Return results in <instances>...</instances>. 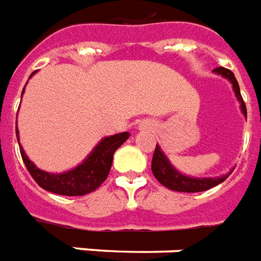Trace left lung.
Masks as SVG:
<instances>
[{"label":"left lung","instance_id":"8db88e82","mask_svg":"<svg viewBox=\"0 0 261 261\" xmlns=\"http://www.w3.org/2000/svg\"><path fill=\"white\" fill-rule=\"evenodd\" d=\"M213 72L217 75H221L222 78L228 79L229 82L232 83L234 95H236L237 101L240 102V109L243 112L244 117L247 118V108H245V103H244L241 93H240L239 82L234 78V74L230 70L224 67L214 68ZM151 168L153 175H155V178L164 187L174 190V191H183V193H199V191H206V190L212 189V187L224 182L225 179L228 178L229 175L232 174V171L234 170V167H233L228 174L216 176V178H197V176H190V175L182 174L178 168H175L171 164V162L168 160L166 153L162 151L159 144H156L153 158H152Z\"/></svg>","mask_w":261,"mask_h":261}]
</instances>
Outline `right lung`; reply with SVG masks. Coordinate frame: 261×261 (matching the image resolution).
I'll return each mask as SVG.
<instances>
[{
    "instance_id": "obj_1",
    "label": "right lung",
    "mask_w": 261,
    "mask_h": 261,
    "mask_svg": "<svg viewBox=\"0 0 261 261\" xmlns=\"http://www.w3.org/2000/svg\"><path fill=\"white\" fill-rule=\"evenodd\" d=\"M35 74H36V71H33L29 78H32ZM24 90L25 87L22 89L21 97L24 94ZM16 136H17L24 164L28 168L29 174L32 175V178L35 179V182L41 189L47 190L49 193L74 197V195H85V194L91 193L105 182V179L109 175L110 167H112L114 152L117 151L120 145H122L125 141L128 140L130 133L122 132L116 133L113 136L103 137L93 148V151L87 155V158L83 160L82 163L71 168V170L59 172V174L40 170V168H37L36 164L29 160L24 148L20 144L17 121H16Z\"/></svg>"
}]
</instances>
